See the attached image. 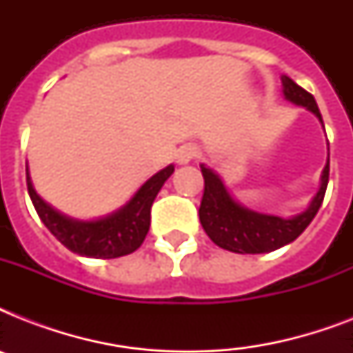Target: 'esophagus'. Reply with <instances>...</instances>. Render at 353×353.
<instances>
[{
    "label": "esophagus",
    "mask_w": 353,
    "mask_h": 353,
    "mask_svg": "<svg viewBox=\"0 0 353 353\" xmlns=\"http://www.w3.org/2000/svg\"><path fill=\"white\" fill-rule=\"evenodd\" d=\"M196 155H198V148L192 146V144H185V146H181V148L176 152V161L179 165H187V163H190Z\"/></svg>",
    "instance_id": "1"
}]
</instances>
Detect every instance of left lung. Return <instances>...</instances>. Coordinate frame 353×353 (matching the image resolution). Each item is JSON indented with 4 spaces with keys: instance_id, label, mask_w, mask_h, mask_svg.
I'll return each instance as SVG.
<instances>
[{
    "instance_id": "8db88e82",
    "label": "left lung",
    "mask_w": 353,
    "mask_h": 353,
    "mask_svg": "<svg viewBox=\"0 0 353 353\" xmlns=\"http://www.w3.org/2000/svg\"><path fill=\"white\" fill-rule=\"evenodd\" d=\"M282 93L284 99L295 106L306 108L319 122L323 124V115L312 93L302 90L290 77L282 74ZM201 174L205 179V192L199 205V221L207 236L221 249L240 254H262L276 251L288 245L304 232L323 205L330 176V154L326 166L321 174V187L313 196L306 210L301 214L282 218V216L265 214L252 210L232 198L225 183L218 176V172L201 163Z\"/></svg>"
}]
</instances>
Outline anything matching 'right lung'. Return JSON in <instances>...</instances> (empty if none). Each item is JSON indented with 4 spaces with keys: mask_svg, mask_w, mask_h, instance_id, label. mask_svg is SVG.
Returning <instances> with one entry per match:
<instances>
[{
    "mask_svg": "<svg viewBox=\"0 0 353 353\" xmlns=\"http://www.w3.org/2000/svg\"><path fill=\"white\" fill-rule=\"evenodd\" d=\"M172 174H174V165L165 166L163 170L146 179L122 207L95 220H77L47 203L36 192L29 168H27V188L43 225L69 251L77 252L80 256L119 258L141 247L148 234L152 203Z\"/></svg>",
    "mask_w": 353,
    "mask_h": 353,
    "instance_id": "1",
    "label": "right lung"
}]
</instances>
